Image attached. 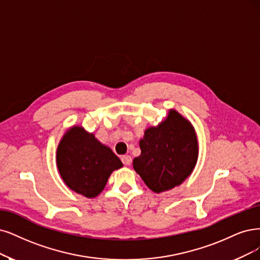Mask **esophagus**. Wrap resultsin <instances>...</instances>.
I'll use <instances>...</instances> for the list:
<instances>
[{
    "mask_svg": "<svg viewBox=\"0 0 260 260\" xmlns=\"http://www.w3.org/2000/svg\"><path fill=\"white\" fill-rule=\"evenodd\" d=\"M121 159H122L124 165H127V166H128V165L132 164V157H131L129 155H123V156L121 157Z\"/></svg>",
    "mask_w": 260,
    "mask_h": 260,
    "instance_id": "1",
    "label": "esophagus"
}]
</instances>
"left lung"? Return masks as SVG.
<instances>
[{"mask_svg": "<svg viewBox=\"0 0 260 260\" xmlns=\"http://www.w3.org/2000/svg\"><path fill=\"white\" fill-rule=\"evenodd\" d=\"M139 146L141 154L133 167L154 191L161 193L181 185L193 172L198 159L196 131L186 118L169 109L164 121L148 127Z\"/></svg>", "mask_w": 260, "mask_h": 260, "instance_id": "left-lung-1", "label": "left lung"}]
</instances>
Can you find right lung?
Listing matches in <instances>:
<instances>
[{
  "instance_id": "right-lung-1",
  "label": "right lung",
  "mask_w": 260,
  "mask_h": 260,
  "mask_svg": "<svg viewBox=\"0 0 260 260\" xmlns=\"http://www.w3.org/2000/svg\"><path fill=\"white\" fill-rule=\"evenodd\" d=\"M55 158L64 183L86 198L98 197L112 172L123 167L112 150L81 125H74L65 132Z\"/></svg>"
}]
</instances>
